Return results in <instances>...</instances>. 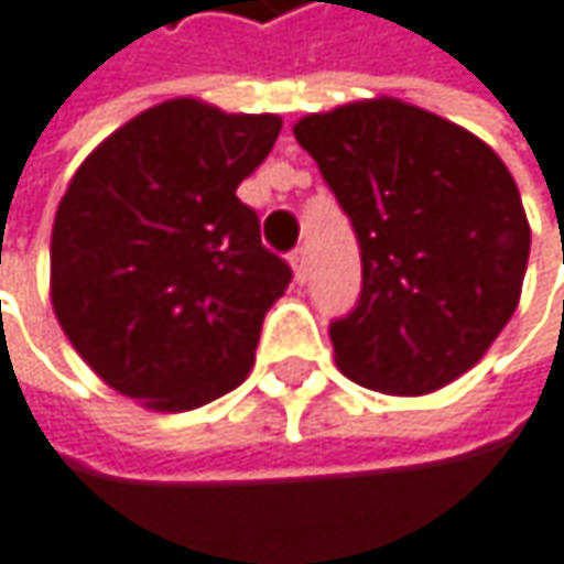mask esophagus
<instances>
[{"label":"esophagus","mask_w":564,"mask_h":564,"mask_svg":"<svg viewBox=\"0 0 564 564\" xmlns=\"http://www.w3.org/2000/svg\"><path fill=\"white\" fill-rule=\"evenodd\" d=\"M291 267H294V276H297V284H307V276H311V257L304 247H297L291 253Z\"/></svg>","instance_id":"esophagus-1"}]
</instances>
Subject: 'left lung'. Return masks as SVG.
<instances>
[{"instance_id":"left-lung-1","label":"left lung","mask_w":564,"mask_h":564,"mask_svg":"<svg viewBox=\"0 0 564 564\" xmlns=\"http://www.w3.org/2000/svg\"><path fill=\"white\" fill-rule=\"evenodd\" d=\"M360 243L357 307L330 324L337 368L381 394H431L511 321L532 230L501 156L421 106L381 96L294 127Z\"/></svg>"}]
</instances>
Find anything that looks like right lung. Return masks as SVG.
Instances as JSON below:
<instances>
[{"instance_id": "obj_1", "label": "right lung", "mask_w": 564, "mask_h": 564, "mask_svg": "<svg viewBox=\"0 0 564 564\" xmlns=\"http://www.w3.org/2000/svg\"><path fill=\"white\" fill-rule=\"evenodd\" d=\"M273 112L166 99L106 137L69 180L50 247L59 327L119 394L193 411L253 368L291 267L237 186L280 137Z\"/></svg>"}]
</instances>
